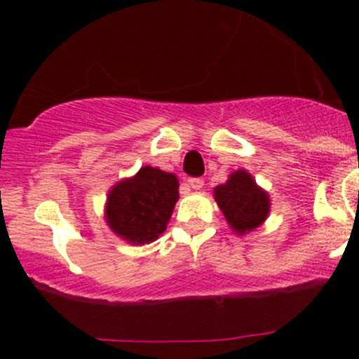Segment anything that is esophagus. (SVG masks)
<instances>
[{"label": "esophagus", "instance_id": "esophagus-1", "mask_svg": "<svg viewBox=\"0 0 359 359\" xmlns=\"http://www.w3.org/2000/svg\"><path fill=\"white\" fill-rule=\"evenodd\" d=\"M187 184H189V187H193V189H201V187L205 186V180L200 179V177H191V179L187 180Z\"/></svg>", "mask_w": 359, "mask_h": 359}]
</instances>
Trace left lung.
<instances>
[{
    "mask_svg": "<svg viewBox=\"0 0 359 359\" xmlns=\"http://www.w3.org/2000/svg\"><path fill=\"white\" fill-rule=\"evenodd\" d=\"M215 200L238 234L255 229L269 213V198L245 170H238L215 189Z\"/></svg>",
    "mask_w": 359,
    "mask_h": 359,
    "instance_id": "obj_1",
    "label": "left lung"
}]
</instances>
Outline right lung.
<instances>
[{"label":"right lung","mask_w":359,"mask_h":359,"mask_svg":"<svg viewBox=\"0 0 359 359\" xmlns=\"http://www.w3.org/2000/svg\"><path fill=\"white\" fill-rule=\"evenodd\" d=\"M177 200V177L144 166L133 179L123 180L111 189L107 224L130 243H151L165 233Z\"/></svg>","instance_id":"obj_1"}]
</instances>
